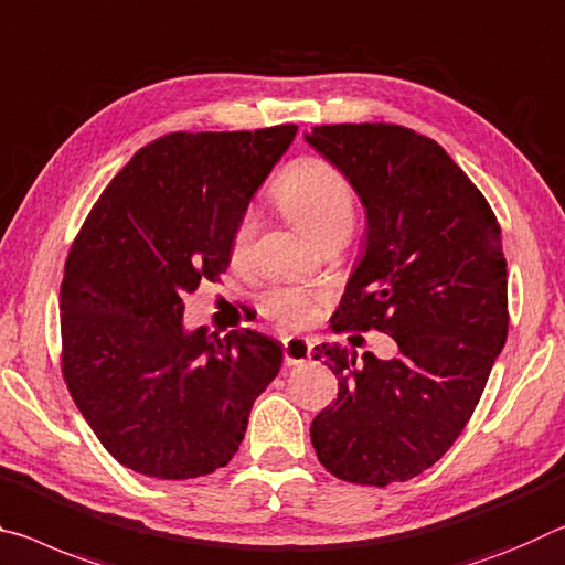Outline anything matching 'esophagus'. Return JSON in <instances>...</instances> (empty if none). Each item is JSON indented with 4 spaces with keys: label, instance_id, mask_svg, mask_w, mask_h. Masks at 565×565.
<instances>
[{
    "label": "esophagus",
    "instance_id": "esophagus-1",
    "mask_svg": "<svg viewBox=\"0 0 565 565\" xmlns=\"http://www.w3.org/2000/svg\"><path fill=\"white\" fill-rule=\"evenodd\" d=\"M310 350H312V345L305 338H285L282 340V353H285V363L288 365L308 363Z\"/></svg>",
    "mask_w": 565,
    "mask_h": 565
}]
</instances>
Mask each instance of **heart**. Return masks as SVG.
<instances>
[{
	"mask_svg": "<svg viewBox=\"0 0 565 565\" xmlns=\"http://www.w3.org/2000/svg\"><path fill=\"white\" fill-rule=\"evenodd\" d=\"M273 195L302 233L318 243L332 233H350L355 225L358 198L350 180L322 157H300L275 182ZM253 215H243L235 227L233 253L243 255L253 239ZM263 310L282 326L305 328L318 316V298L302 288H277L265 295Z\"/></svg>",
	"mask_w": 565,
	"mask_h": 565,
	"instance_id": "obj_1",
	"label": "heart"
}]
</instances>
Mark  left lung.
<instances>
[{
	"instance_id": "8db88e82",
	"label": "left lung",
	"mask_w": 565,
	"mask_h": 565,
	"mask_svg": "<svg viewBox=\"0 0 565 565\" xmlns=\"http://www.w3.org/2000/svg\"><path fill=\"white\" fill-rule=\"evenodd\" d=\"M308 142L367 210L363 263L332 330H377L397 345L393 360L316 348L338 377V401L312 420V448L348 483H403L463 433L505 345L501 225L452 157L415 129L318 125Z\"/></svg>"
}]
</instances>
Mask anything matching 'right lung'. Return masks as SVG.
<instances>
[{
  "label": "right lung",
  "mask_w": 565,
  "mask_h": 565,
  "mask_svg": "<svg viewBox=\"0 0 565 565\" xmlns=\"http://www.w3.org/2000/svg\"><path fill=\"white\" fill-rule=\"evenodd\" d=\"M298 127L170 132L92 205L64 263L62 377L117 463L157 480L227 466L282 365L239 328L184 332V298L227 270L239 217Z\"/></svg>",
  "instance_id": "add662e5"
}]
</instances>
